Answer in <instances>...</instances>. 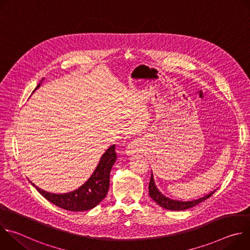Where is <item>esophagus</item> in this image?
<instances>
[{
	"label": "esophagus",
	"mask_w": 250,
	"mask_h": 250,
	"mask_svg": "<svg viewBox=\"0 0 250 250\" xmlns=\"http://www.w3.org/2000/svg\"><path fill=\"white\" fill-rule=\"evenodd\" d=\"M137 150H138L137 146H136L135 144H131V145H129V146H127V148H126V153L129 154V155H131V154L137 152Z\"/></svg>",
	"instance_id": "obj_1"
}]
</instances>
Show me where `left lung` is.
Returning a JSON list of instances; mask_svg holds the SVG:
<instances>
[{
    "label": "left lung",
    "instance_id": "left-lung-1",
    "mask_svg": "<svg viewBox=\"0 0 250 250\" xmlns=\"http://www.w3.org/2000/svg\"><path fill=\"white\" fill-rule=\"evenodd\" d=\"M148 191H149V196L151 197V199L157 203L160 207L166 208V209H171V210H183V209H187L190 208L194 206H197L198 204L202 203L203 201L207 200L208 198H209L213 193L216 192L212 191L211 193L206 195L205 197H202L200 199L194 200V201H188V202H181V201H176V200H171L167 197H165L164 195H162L159 190L156 188V185L154 183V179H153V175L151 173V178H150V182L148 185Z\"/></svg>",
    "mask_w": 250,
    "mask_h": 250
}]
</instances>
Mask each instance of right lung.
I'll list each match as a JSON object with an SVG mask.
<instances>
[{"mask_svg": "<svg viewBox=\"0 0 250 250\" xmlns=\"http://www.w3.org/2000/svg\"><path fill=\"white\" fill-rule=\"evenodd\" d=\"M41 84L34 89L40 88ZM33 91V92H34ZM116 145L106 149L89 179L77 190L65 194H53L46 192L31 183L47 201L55 206L72 211L89 210L99 205L106 196L110 187V173L117 160Z\"/></svg>", "mask_w": 250, "mask_h": 250, "instance_id": "right-lung-1", "label": "right lung"}]
</instances>
